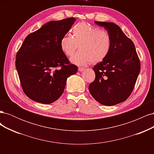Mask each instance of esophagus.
Masks as SVG:
<instances>
[{
	"label": "esophagus",
	"instance_id": "esophagus-1",
	"mask_svg": "<svg viewBox=\"0 0 154 154\" xmlns=\"http://www.w3.org/2000/svg\"><path fill=\"white\" fill-rule=\"evenodd\" d=\"M84 69H85L84 67H79V68H78V71H80V72H82V71H84Z\"/></svg>",
	"mask_w": 154,
	"mask_h": 154
}]
</instances>
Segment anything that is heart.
Wrapping results in <instances>:
<instances>
[{"instance_id":"b5f03b06","label":"heart","mask_w":154,"mask_h":154,"mask_svg":"<svg viewBox=\"0 0 154 154\" xmlns=\"http://www.w3.org/2000/svg\"><path fill=\"white\" fill-rule=\"evenodd\" d=\"M72 31V36H63L60 45L67 57L72 56L79 46L80 51L71 59L73 63L79 66L88 62L95 64L103 61L109 55L112 40L106 31L83 22L74 26Z\"/></svg>"}]
</instances>
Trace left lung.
<instances>
[{
    "instance_id": "left-lung-1",
    "label": "left lung",
    "mask_w": 154,
    "mask_h": 154,
    "mask_svg": "<svg viewBox=\"0 0 154 154\" xmlns=\"http://www.w3.org/2000/svg\"><path fill=\"white\" fill-rule=\"evenodd\" d=\"M94 22L107 30L112 46L107 57L93 67L96 77L88 89L97 102L112 106L125 101L131 94L140 72V60L133 42L118 25Z\"/></svg>"
}]
</instances>
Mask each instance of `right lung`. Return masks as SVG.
Masks as SVG:
<instances>
[{
    "instance_id": "obj_1",
    "label": "right lung",
    "mask_w": 154,
    "mask_h": 154,
    "mask_svg": "<svg viewBox=\"0 0 154 154\" xmlns=\"http://www.w3.org/2000/svg\"><path fill=\"white\" fill-rule=\"evenodd\" d=\"M74 17L50 21L26 36L16 55L22 90L35 101L53 103L61 96L67 78L78 71L60 49V40L71 28Z\"/></svg>"
}]
</instances>
